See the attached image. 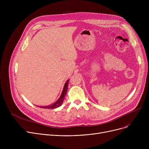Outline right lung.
<instances>
[{"label":"right lung","mask_w":149,"mask_h":149,"mask_svg":"<svg viewBox=\"0 0 149 149\" xmlns=\"http://www.w3.org/2000/svg\"><path fill=\"white\" fill-rule=\"evenodd\" d=\"M68 83H69V80H68L66 81V82L65 84V86L63 87V89L62 91L61 92V94L60 97V98L57 100V101L56 102L54 103L53 104L49 105V106H38L41 108H43V109H54V108H57L60 107L62 103H63V101L64 100V98L66 96V92L68 91Z\"/></svg>","instance_id":"right-lung-1"}]
</instances>
